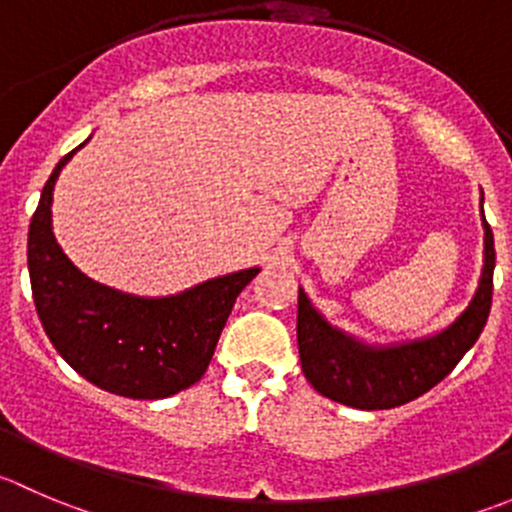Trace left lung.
Instances as JSON below:
<instances>
[{
	"mask_svg": "<svg viewBox=\"0 0 512 512\" xmlns=\"http://www.w3.org/2000/svg\"><path fill=\"white\" fill-rule=\"evenodd\" d=\"M483 225L485 265L473 302L448 330L425 340L398 347H367L327 325L300 290L297 347L302 372L312 388L350 408L388 410L420 398L450 375L480 337L493 305L495 245L485 217Z\"/></svg>",
	"mask_w": 512,
	"mask_h": 512,
	"instance_id": "8db88e82",
	"label": "left lung"
}]
</instances>
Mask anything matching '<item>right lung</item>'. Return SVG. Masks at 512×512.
Instances as JSON below:
<instances>
[{"label":"right lung","instance_id":"right-lung-1","mask_svg":"<svg viewBox=\"0 0 512 512\" xmlns=\"http://www.w3.org/2000/svg\"><path fill=\"white\" fill-rule=\"evenodd\" d=\"M77 150L54 167L29 225L37 315L59 355L92 385L132 400L170 398L205 375L237 295L260 270L232 272L162 300L122 295L84 277L52 232L54 182Z\"/></svg>","mask_w":512,"mask_h":512}]
</instances>
